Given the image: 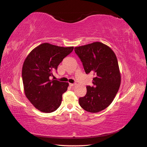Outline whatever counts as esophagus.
<instances>
[{
  "label": "esophagus",
  "mask_w": 147,
  "mask_h": 147,
  "mask_svg": "<svg viewBox=\"0 0 147 147\" xmlns=\"http://www.w3.org/2000/svg\"><path fill=\"white\" fill-rule=\"evenodd\" d=\"M69 85L71 86H74L76 85V83H69Z\"/></svg>",
  "instance_id": "34e87169"
}]
</instances>
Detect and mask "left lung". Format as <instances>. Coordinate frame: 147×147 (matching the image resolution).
Wrapping results in <instances>:
<instances>
[{
  "label": "left lung",
  "instance_id": "left-lung-1",
  "mask_svg": "<svg viewBox=\"0 0 147 147\" xmlns=\"http://www.w3.org/2000/svg\"><path fill=\"white\" fill-rule=\"evenodd\" d=\"M86 74L93 73V86H86V94L79 98L87 112H98L113 101L121 85V73L114 51L104 43L96 42L74 48Z\"/></svg>",
  "mask_w": 147,
  "mask_h": 147
}]
</instances>
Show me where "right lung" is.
<instances>
[{
    "label": "right lung",
    "instance_id": "obj_1",
    "mask_svg": "<svg viewBox=\"0 0 147 147\" xmlns=\"http://www.w3.org/2000/svg\"><path fill=\"white\" fill-rule=\"evenodd\" d=\"M73 49L43 43L33 49L24 60L22 68L24 93L40 111L51 113L61 105L62 94L67 91L69 83L50 77Z\"/></svg>",
    "mask_w": 147,
    "mask_h": 147
}]
</instances>
